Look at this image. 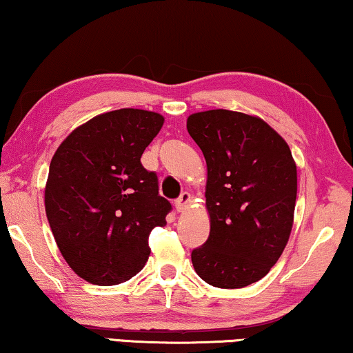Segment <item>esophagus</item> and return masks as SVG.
Here are the masks:
<instances>
[{"label":"esophagus","mask_w":353,"mask_h":353,"mask_svg":"<svg viewBox=\"0 0 353 353\" xmlns=\"http://www.w3.org/2000/svg\"><path fill=\"white\" fill-rule=\"evenodd\" d=\"M191 194L189 192H183L180 197H178L176 200H175V208H176V211L178 213H180V211H183V210H186V207L189 203H191Z\"/></svg>","instance_id":"esophagus-1"}]
</instances>
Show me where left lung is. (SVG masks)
Returning <instances> with one entry per match:
<instances>
[{
    "label": "left lung",
    "instance_id": "left-lung-1",
    "mask_svg": "<svg viewBox=\"0 0 353 353\" xmlns=\"http://www.w3.org/2000/svg\"><path fill=\"white\" fill-rule=\"evenodd\" d=\"M188 132L207 161L210 236L195 273L219 289L257 283L289 241L296 165L285 140L257 117L218 108L192 113Z\"/></svg>",
    "mask_w": 353,
    "mask_h": 353
}]
</instances>
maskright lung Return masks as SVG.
Listing matches in <instances>:
<instances>
[{"label":"right lung","instance_id":"add662e5","mask_svg":"<svg viewBox=\"0 0 353 353\" xmlns=\"http://www.w3.org/2000/svg\"><path fill=\"white\" fill-rule=\"evenodd\" d=\"M164 124L159 113L120 108L74 129L53 154L46 213L64 260L96 285L129 281L151 252L150 232L172 210L140 162Z\"/></svg>","mask_w":353,"mask_h":353}]
</instances>
